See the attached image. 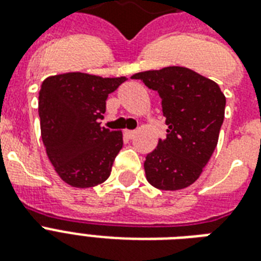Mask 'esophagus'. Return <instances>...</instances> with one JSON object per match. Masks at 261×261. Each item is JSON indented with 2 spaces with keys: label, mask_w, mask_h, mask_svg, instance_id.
I'll list each match as a JSON object with an SVG mask.
<instances>
[{
  "label": "esophagus",
  "mask_w": 261,
  "mask_h": 261,
  "mask_svg": "<svg viewBox=\"0 0 261 261\" xmlns=\"http://www.w3.org/2000/svg\"><path fill=\"white\" fill-rule=\"evenodd\" d=\"M135 134H137L135 131H131V130H126V131H124V135H126V138H128V139L134 138Z\"/></svg>",
  "instance_id": "esophagus-1"
}]
</instances>
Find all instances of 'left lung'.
I'll use <instances>...</instances> for the list:
<instances>
[{"instance_id": "obj_1", "label": "left lung", "mask_w": 261, "mask_h": 261, "mask_svg": "<svg viewBox=\"0 0 261 261\" xmlns=\"http://www.w3.org/2000/svg\"><path fill=\"white\" fill-rule=\"evenodd\" d=\"M161 97L167 138L160 139L143 164L147 181L164 191H177L199 178L214 153L225 118L226 97L218 84L180 66L137 73Z\"/></svg>"}]
</instances>
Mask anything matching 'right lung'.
I'll list each match as a JSON object with an SVG mask.
<instances>
[{
  "label": "right lung",
  "instance_id": "right-lung-1",
  "mask_svg": "<svg viewBox=\"0 0 261 261\" xmlns=\"http://www.w3.org/2000/svg\"><path fill=\"white\" fill-rule=\"evenodd\" d=\"M126 80L77 71L43 81L39 92L42 139L55 172L69 186L89 188L110 177L123 135L100 126V119L108 94Z\"/></svg>",
  "mask_w": 261,
  "mask_h": 261
}]
</instances>
